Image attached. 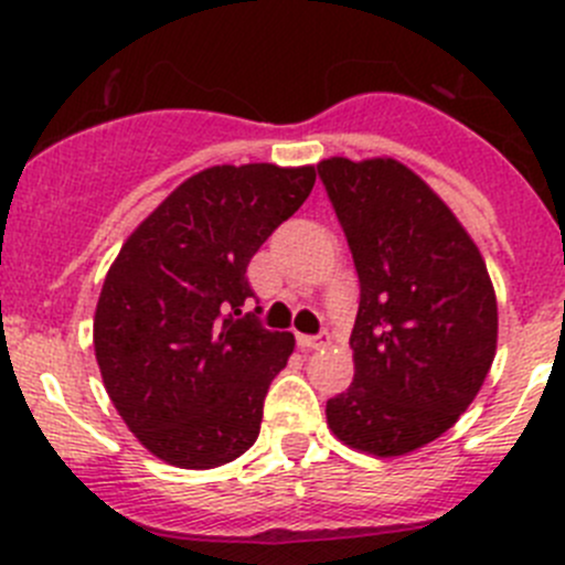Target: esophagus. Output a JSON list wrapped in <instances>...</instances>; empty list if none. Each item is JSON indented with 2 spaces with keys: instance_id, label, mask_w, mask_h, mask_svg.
Returning <instances> with one entry per match:
<instances>
[{
  "instance_id": "1",
  "label": "esophagus",
  "mask_w": 565,
  "mask_h": 565,
  "mask_svg": "<svg viewBox=\"0 0 565 565\" xmlns=\"http://www.w3.org/2000/svg\"><path fill=\"white\" fill-rule=\"evenodd\" d=\"M298 344L303 350H319V347H328L330 344V333H319V335H298Z\"/></svg>"
}]
</instances>
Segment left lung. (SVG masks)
<instances>
[{
    "instance_id": "1",
    "label": "left lung",
    "mask_w": 565,
    "mask_h": 565,
    "mask_svg": "<svg viewBox=\"0 0 565 565\" xmlns=\"http://www.w3.org/2000/svg\"><path fill=\"white\" fill-rule=\"evenodd\" d=\"M361 306L352 385L328 398L344 446L402 457L451 429L498 350V300L481 250L448 204L393 158L317 163Z\"/></svg>"
}]
</instances>
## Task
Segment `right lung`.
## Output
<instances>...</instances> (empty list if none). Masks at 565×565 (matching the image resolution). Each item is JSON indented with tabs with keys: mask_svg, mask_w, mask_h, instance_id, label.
I'll return each instance as SVG.
<instances>
[{
	"mask_svg": "<svg viewBox=\"0 0 565 565\" xmlns=\"http://www.w3.org/2000/svg\"><path fill=\"white\" fill-rule=\"evenodd\" d=\"M315 167H213L177 185L119 248L95 309V358L141 446L210 470L259 437L295 335L256 315L250 256L309 199ZM259 311V309H256Z\"/></svg>",
	"mask_w": 565,
	"mask_h": 565,
	"instance_id": "1",
	"label": "right lung"
}]
</instances>
